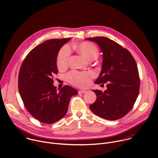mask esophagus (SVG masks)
Returning a JSON list of instances; mask_svg holds the SVG:
<instances>
[{"instance_id": "1", "label": "esophagus", "mask_w": 158, "mask_h": 158, "mask_svg": "<svg viewBox=\"0 0 158 158\" xmlns=\"http://www.w3.org/2000/svg\"><path fill=\"white\" fill-rule=\"evenodd\" d=\"M86 90H83V89H80L78 91V94H82V93H86Z\"/></svg>"}]
</instances>
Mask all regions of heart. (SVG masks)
Instances as JSON below:
<instances>
[{
  "label": "heart",
  "instance_id": "heart-1",
  "mask_svg": "<svg viewBox=\"0 0 158 158\" xmlns=\"http://www.w3.org/2000/svg\"><path fill=\"white\" fill-rule=\"evenodd\" d=\"M75 49L82 56L88 61H93L98 58L99 50L97 47L92 43L84 42L73 45ZM71 51L68 46L63 47L57 55L56 65L59 69H64L68 65ZM93 74L89 72H70L66 75L67 80L71 84L81 88L89 86Z\"/></svg>",
  "mask_w": 158,
  "mask_h": 158
}]
</instances>
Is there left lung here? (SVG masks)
<instances>
[{"mask_svg": "<svg viewBox=\"0 0 158 158\" xmlns=\"http://www.w3.org/2000/svg\"><path fill=\"white\" fill-rule=\"evenodd\" d=\"M96 42L103 55L100 74L95 83L108 82L107 89L92 90L97 100L89 105L91 111L108 120H116L128 114L138 98L140 80L136 63L130 52L104 37L86 39Z\"/></svg>", "mask_w": 158, "mask_h": 158, "instance_id": "left-lung-1", "label": "left lung"}]
</instances>
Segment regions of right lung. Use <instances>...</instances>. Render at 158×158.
<instances>
[{
	"label": "right lung",
	"instance_id": "1",
	"mask_svg": "<svg viewBox=\"0 0 158 158\" xmlns=\"http://www.w3.org/2000/svg\"><path fill=\"white\" fill-rule=\"evenodd\" d=\"M70 39H51L37 45L27 55L20 69L18 87L24 106L43 123L52 124L64 117L71 97L78 94L69 85L58 90L53 84L52 78L58 73L57 55Z\"/></svg>",
	"mask_w": 158,
	"mask_h": 158
}]
</instances>
